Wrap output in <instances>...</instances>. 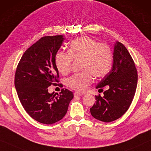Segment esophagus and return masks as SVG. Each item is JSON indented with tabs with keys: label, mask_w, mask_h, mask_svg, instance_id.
Here are the masks:
<instances>
[{
	"label": "esophagus",
	"mask_w": 151,
	"mask_h": 151,
	"mask_svg": "<svg viewBox=\"0 0 151 151\" xmlns=\"http://www.w3.org/2000/svg\"><path fill=\"white\" fill-rule=\"evenodd\" d=\"M83 94H81V93H78V92H75L74 93V96H75V98H76L78 96H83Z\"/></svg>",
	"instance_id": "34e87169"
}]
</instances>
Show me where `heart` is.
Masks as SVG:
<instances>
[{"instance_id": "heart-1", "label": "heart", "mask_w": 151, "mask_h": 151, "mask_svg": "<svg viewBox=\"0 0 151 151\" xmlns=\"http://www.w3.org/2000/svg\"><path fill=\"white\" fill-rule=\"evenodd\" d=\"M73 60L80 61L81 73L68 78L67 86L77 92H85L94 81V77L103 78L109 73L113 63L111 48L94 38L83 36L70 44L68 52L59 51L55 55V63L62 75L71 70Z\"/></svg>"}]
</instances>
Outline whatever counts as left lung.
<instances>
[{"label":"left lung","mask_w":151,"mask_h":151,"mask_svg":"<svg viewBox=\"0 0 151 151\" xmlns=\"http://www.w3.org/2000/svg\"><path fill=\"white\" fill-rule=\"evenodd\" d=\"M137 84L135 63L126 47L117 42L114 46V63L109 73L98 84L96 88L104 96H95L96 103L90 108L92 116L102 122H110L120 118L130 107Z\"/></svg>","instance_id":"8db88e82"}]
</instances>
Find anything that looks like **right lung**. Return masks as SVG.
I'll use <instances>...</instances> for the list:
<instances>
[{"instance_id": "add662e5", "label": "right lung", "mask_w": 151, "mask_h": 151, "mask_svg": "<svg viewBox=\"0 0 151 151\" xmlns=\"http://www.w3.org/2000/svg\"><path fill=\"white\" fill-rule=\"evenodd\" d=\"M63 42V35L44 36L29 47L21 57L15 74L14 84L22 107L34 120L52 124L67 113L73 93L61 89L50 94L48 88L59 82L55 58Z\"/></svg>"}]
</instances>
